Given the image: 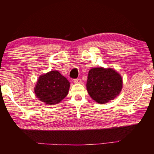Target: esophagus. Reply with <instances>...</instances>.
I'll return each mask as SVG.
<instances>
[{
  "instance_id": "34e87169",
  "label": "esophagus",
  "mask_w": 154,
  "mask_h": 154,
  "mask_svg": "<svg viewBox=\"0 0 154 154\" xmlns=\"http://www.w3.org/2000/svg\"><path fill=\"white\" fill-rule=\"evenodd\" d=\"M74 82L75 83H82V79H76L74 80Z\"/></svg>"
}]
</instances>
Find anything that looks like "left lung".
Listing matches in <instances>:
<instances>
[{
  "mask_svg": "<svg viewBox=\"0 0 154 154\" xmlns=\"http://www.w3.org/2000/svg\"><path fill=\"white\" fill-rule=\"evenodd\" d=\"M123 80L121 75L112 68L96 67L88 72L86 88L94 100L99 104L107 103L121 92Z\"/></svg>",
  "mask_w": 154,
  "mask_h": 154,
  "instance_id": "obj_1",
  "label": "left lung"
}]
</instances>
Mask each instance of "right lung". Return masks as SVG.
Returning <instances> with one entry per match:
<instances>
[{
	"label": "right lung",
	"mask_w": 154,
	"mask_h": 154,
	"mask_svg": "<svg viewBox=\"0 0 154 154\" xmlns=\"http://www.w3.org/2000/svg\"><path fill=\"white\" fill-rule=\"evenodd\" d=\"M70 83L58 71H51L40 75L34 88L35 96L48 105L60 103L68 94Z\"/></svg>",
	"instance_id": "add662e5"
}]
</instances>
